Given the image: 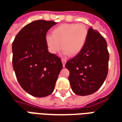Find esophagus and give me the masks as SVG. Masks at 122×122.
I'll return each instance as SVG.
<instances>
[{
	"label": "esophagus",
	"mask_w": 122,
	"mask_h": 122,
	"mask_svg": "<svg viewBox=\"0 0 122 122\" xmlns=\"http://www.w3.org/2000/svg\"><path fill=\"white\" fill-rule=\"evenodd\" d=\"M61 61H62V63H63V67H64V66H65V63H66V60L65 59H61Z\"/></svg>",
	"instance_id": "obj_1"
}]
</instances>
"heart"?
Segmentation results:
<instances>
[{
	"instance_id": "obj_1",
	"label": "heart",
	"mask_w": 122,
	"mask_h": 122,
	"mask_svg": "<svg viewBox=\"0 0 122 122\" xmlns=\"http://www.w3.org/2000/svg\"><path fill=\"white\" fill-rule=\"evenodd\" d=\"M87 36L88 29L84 24L63 23L51 30V35H46L45 42L52 54L57 53L62 48L64 54L75 56L84 48Z\"/></svg>"
}]
</instances>
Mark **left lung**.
<instances>
[{"instance_id":"obj_1","label":"left lung","mask_w":122,"mask_h":122,"mask_svg":"<svg viewBox=\"0 0 122 122\" xmlns=\"http://www.w3.org/2000/svg\"><path fill=\"white\" fill-rule=\"evenodd\" d=\"M108 60L106 40L97 30L90 27L84 48L65 65L70 72L69 80L73 92L85 96L97 92L107 76Z\"/></svg>"}]
</instances>
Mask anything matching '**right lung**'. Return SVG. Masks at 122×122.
Masks as SVG:
<instances>
[{"label":"right lung","instance_id":"add662e5","mask_svg":"<svg viewBox=\"0 0 122 122\" xmlns=\"http://www.w3.org/2000/svg\"><path fill=\"white\" fill-rule=\"evenodd\" d=\"M57 23L36 20L17 33L12 43V65L20 86L34 97H46L54 90L63 68L61 59L48 51L45 38Z\"/></svg>","mask_w":122,"mask_h":122}]
</instances>
